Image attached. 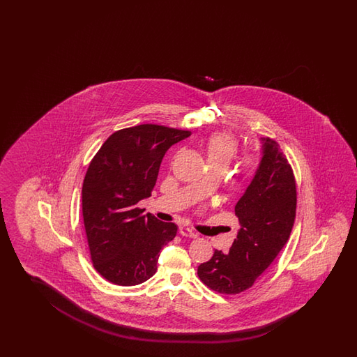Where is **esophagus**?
I'll return each mask as SVG.
<instances>
[{
	"instance_id": "1",
	"label": "esophagus",
	"mask_w": 357,
	"mask_h": 357,
	"mask_svg": "<svg viewBox=\"0 0 357 357\" xmlns=\"http://www.w3.org/2000/svg\"><path fill=\"white\" fill-rule=\"evenodd\" d=\"M180 235L185 236V237H190V238H197V235L195 232H192L189 227H180Z\"/></svg>"
}]
</instances>
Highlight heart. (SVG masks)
I'll return each mask as SVG.
<instances>
[{
    "instance_id": "obj_1",
    "label": "heart",
    "mask_w": 357,
    "mask_h": 357,
    "mask_svg": "<svg viewBox=\"0 0 357 357\" xmlns=\"http://www.w3.org/2000/svg\"><path fill=\"white\" fill-rule=\"evenodd\" d=\"M238 149V142L235 135L228 131H217L206 139L205 154L209 166L226 167ZM255 165L254 154L243 153L236 162L235 174L238 178L249 177Z\"/></svg>"
}]
</instances>
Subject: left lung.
Instances as JSON below:
<instances>
[{
	"label": "left lung",
	"instance_id": "left-lung-1",
	"mask_svg": "<svg viewBox=\"0 0 357 357\" xmlns=\"http://www.w3.org/2000/svg\"><path fill=\"white\" fill-rule=\"evenodd\" d=\"M263 140V157L249 188L235 206L240 229L227 255L215 250L197 266L209 289L237 295L250 289L289 240L296 217V181L287 157L272 139Z\"/></svg>",
	"mask_w": 357,
	"mask_h": 357
}]
</instances>
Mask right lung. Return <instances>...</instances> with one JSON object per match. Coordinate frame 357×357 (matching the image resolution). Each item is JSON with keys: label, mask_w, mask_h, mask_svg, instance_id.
<instances>
[{"label": "right lung", "mask_w": 357, "mask_h": 357, "mask_svg": "<svg viewBox=\"0 0 357 357\" xmlns=\"http://www.w3.org/2000/svg\"><path fill=\"white\" fill-rule=\"evenodd\" d=\"M189 130L143 123L117 130L93 157L82 190L91 261L107 281L135 286L157 272L160 251L177 226L143 214L137 203L152 195L160 162Z\"/></svg>", "instance_id": "obj_1"}]
</instances>
